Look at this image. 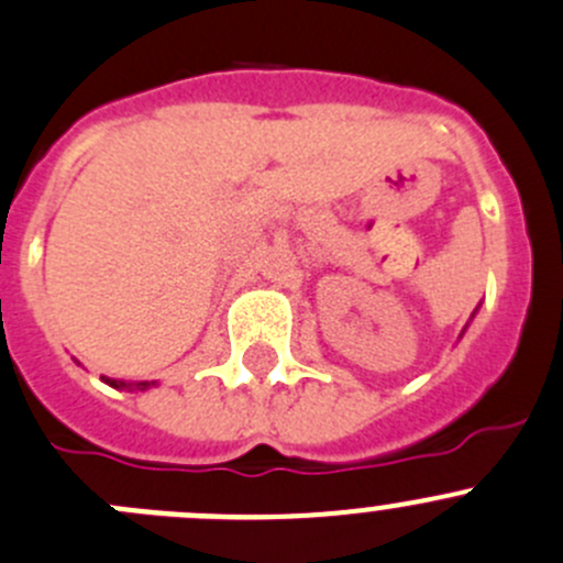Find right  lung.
Instances as JSON below:
<instances>
[{
	"mask_svg": "<svg viewBox=\"0 0 563 563\" xmlns=\"http://www.w3.org/2000/svg\"><path fill=\"white\" fill-rule=\"evenodd\" d=\"M110 384H112V387H126V384H121V382H110ZM135 387H137V389H146V387H148V382L135 384Z\"/></svg>",
	"mask_w": 563,
	"mask_h": 563,
	"instance_id": "right-lung-1",
	"label": "right lung"
}]
</instances>
